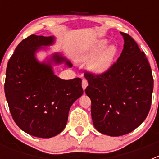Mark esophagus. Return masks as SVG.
Instances as JSON below:
<instances>
[{"mask_svg":"<svg viewBox=\"0 0 159 159\" xmlns=\"http://www.w3.org/2000/svg\"><path fill=\"white\" fill-rule=\"evenodd\" d=\"M88 80H87L86 79H83V80H82V88H83V89H84V90L86 89V88L88 87Z\"/></svg>","mask_w":159,"mask_h":159,"instance_id":"esophagus-1","label":"esophagus"}]
</instances>
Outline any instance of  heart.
<instances>
[{
	"label": "heart",
	"instance_id": "1",
	"mask_svg": "<svg viewBox=\"0 0 159 159\" xmlns=\"http://www.w3.org/2000/svg\"><path fill=\"white\" fill-rule=\"evenodd\" d=\"M107 40H99L91 45L81 48L76 54V59L80 62H89L93 72L102 74L110 69L117 54V48L111 44L107 47Z\"/></svg>",
	"mask_w": 159,
	"mask_h": 159
}]
</instances>
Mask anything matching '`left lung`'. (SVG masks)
I'll return each mask as SVG.
<instances>
[{"label":"left lung","instance_id":"obj_1","mask_svg":"<svg viewBox=\"0 0 159 159\" xmlns=\"http://www.w3.org/2000/svg\"><path fill=\"white\" fill-rule=\"evenodd\" d=\"M117 62L100 75L86 72L85 89L92 101V122L97 130L109 136L127 134L147 118L151 105L154 80L145 53L127 33Z\"/></svg>","mask_w":159,"mask_h":159}]
</instances>
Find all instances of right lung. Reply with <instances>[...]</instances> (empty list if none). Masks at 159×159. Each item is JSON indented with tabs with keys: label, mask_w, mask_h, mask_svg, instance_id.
Listing matches in <instances>:
<instances>
[{
	"label": "right lung",
	"mask_w": 159,
	"mask_h": 159,
	"mask_svg": "<svg viewBox=\"0 0 159 159\" xmlns=\"http://www.w3.org/2000/svg\"><path fill=\"white\" fill-rule=\"evenodd\" d=\"M54 36L31 35L17 45L6 68L5 93L12 117L30 135L52 138L65 127L70 107L84 93L82 80H62L53 72L55 64H72L59 53L40 63L36 52L52 45Z\"/></svg>",
	"instance_id": "obj_1"
}]
</instances>
